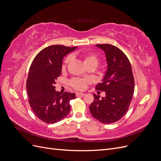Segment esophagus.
Returning a JSON list of instances; mask_svg holds the SVG:
<instances>
[{
	"label": "esophagus",
	"instance_id": "1",
	"mask_svg": "<svg viewBox=\"0 0 161 161\" xmlns=\"http://www.w3.org/2000/svg\"><path fill=\"white\" fill-rule=\"evenodd\" d=\"M85 94L83 93V92H76V95L78 97V96H83L85 95Z\"/></svg>",
	"mask_w": 161,
	"mask_h": 161
}]
</instances>
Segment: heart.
<instances>
[{
	"instance_id": "1",
	"label": "heart",
	"mask_w": 161,
	"mask_h": 161,
	"mask_svg": "<svg viewBox=\"0 0 161 161\" xmlns=\"http://www.w3.org/2000/svg\"><path fill=\"white\" fill-rule=\"evenodd\" d=\"M79 58L82 61V64H83L85 68H91L92 70H95L99 65V59L98 56L95 54V53H84V54L79 55ZM70 60L71 58L70 57H68L64 60L62 66V70H64L66 69V65L69 64ZM88 82L89 80L86 79H79V78H76V79H72L70 81V85L75 89L78 91H82L86 88Z\"/></svg>"
}]
</instances>
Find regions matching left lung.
Instances as JSON below:
<instances>
[{
    "instance_id": "8db88e82",
    "label": "left lung",
    "mask_w": 161,
    "mask_h": 161,
    "mask_svg": "<svg viewBox=\"0 0 161 161\" xmlns=\"http://www.w3.org/2000/svg\"><path fill=\"white\" fill-rule=\"evenodd\" d=\"M106 56L107 70L95 89L104 91L105 97L94 95L89 106L91 115L103 124L119 120L127 112L134 91V79L127 56L118 47L111 44H97ZM99 92V91H97Z\"/></svg>"
}]
</instances>
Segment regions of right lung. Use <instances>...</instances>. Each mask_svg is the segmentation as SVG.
Here are the masks:
<instances>
[{"label":"right lung","instance_id":"1","mask_svg":"<svg viewBox=\"0 0 161 161\" xmlns=\"http://www.w3.org/2000/svg\"><path fill=\"white\" fill-rule=\"evenodd\" d=\"M76 48L48 46L39 52L31 63L26 86L29 103L34 114L45 123H56L69 114V102L75 98V93H59L54 85L61 75L63 58Z\"/></svg>","mask_w":161,"mask_h":161}]
</instances>
